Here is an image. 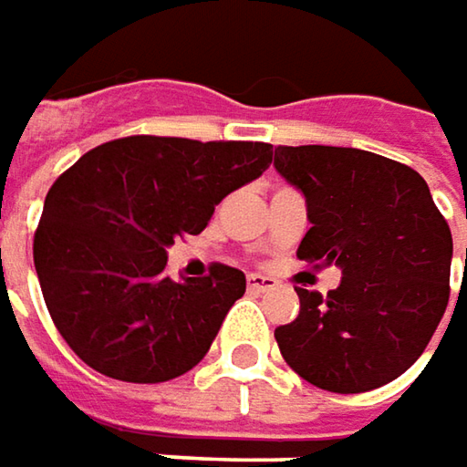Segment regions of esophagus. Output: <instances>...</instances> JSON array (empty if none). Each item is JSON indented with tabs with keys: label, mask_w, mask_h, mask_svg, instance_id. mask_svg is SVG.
<instances>
[{
	"label": "esophagus",
	"mask_w": 467,
	"mask_h": 467,
	"mask_svg": "<svg viewBox=\"0 0 467 467\" xmlns=\"http://www.w3.org/2000/svg\"><path fill=\"white\" fill-rule=\"evenodd\" d=\"M246 283H249V291H273L278 285V280L270 275H260V273L246 275Z\"/></svg>",
	"instance_id": "obj_1"
}]
</instances>
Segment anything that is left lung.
<instances>
[{"label":"left lung","mask_w":467,"mask_h":467,"mask_svg":"<svg viewBox=\"0 0 467 467\" xmlns=\"http://www.w3.org/2000/svg\"><path fill=\"white\" fill-rule=\"evenodd\" d=\"M273 166L306 197L298 260L343 273L327 296L296 288L298 317L275 330L285 364L340 395L398 379L450 301L452 234L421 173L330 145H280Z\"/></svg>","instance_id":"left-lung-1"}]
</instances>
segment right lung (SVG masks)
Here are the masks:
<instances>
[{"mask_svg": "<svg viewBox=\"0 0 467 467\" xmlns=\"http://www.w3.org/2000/svg\"><path fill=\"white\" fill-rule=\"evenodd\" d=\"M267 142L135 135L103 142L48 189L33 262L57 330L100 374L155 385L197 367L246 291L242 270L171 280L166 249L273 161Z\"/></svg>", "mask_w": 467, "mask_h": 467, "instance_id": "1", "label": "right lung"}]
</instances>
